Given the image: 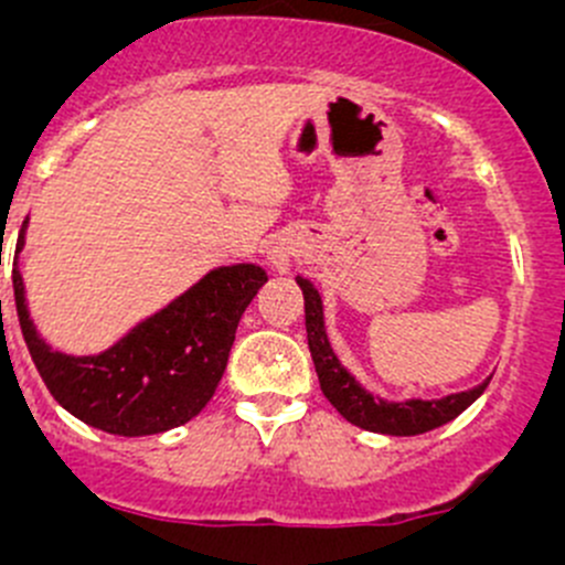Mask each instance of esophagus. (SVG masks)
<instances>
[{"label":"esophagus","mask_w":565,"mask_h":565,"mask_svg":"<svg viewBox=\"0 0 565 565\" xmlns=\"http://www.w3.org/2000/svg\"><path fill=\"white\" fill-rule=\"evenodd\" d=\"M270 262L278 273H287L292 265V248L289 246H273L270 248Z\"/></svg>","instance_id":"obj_1"}]
</instances>
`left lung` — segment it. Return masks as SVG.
I'll list each match as a JSON object with an SVG mask.
<instances>
[{
	"label": "left lung",
	"mask_w": 565,
	"mask_h": 565,
	"mask_svg": "<svg viewBox=\"0 0 565 565\" xmlns=\"http://www.w3.org/2000/svg\"><path fill=\"white\" fill-rule=\"evenodd\" d=\"M300 289H303L306 300V333H309V350L311 361H315L319 388L324 398L344 415L350 424L361 426L366 431H377V435L393 437H413L424 435V431L437 429V426L448 424L465 413L483 391H487L489 380L470 391L451 393L443 398H407V402H385V398L372 396L344 366L339 363L335 352L330 350L328 333H324L322 319V298L315 289V284L298 276Z\"/></svg>",
	"instance_id": "8db88e82"
}]
</instances>
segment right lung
<instances>
[{
	"label": "right lung",
	"mask_w": 565,
	"mask_h": 565,
	"mask_svg": "<svg viewBox=\"0 0 565 565\" xmlns=\"http://www.w3.org/2000/svg\"><path fill=\"white\" fill-rule=\"evenodd\" d=\"M24 230L26 221L15 254ZM265 281L259 265L215 267L100 355H65L40 339L13 262L21 333L45 388L78 420L119 437L158 435L202 413L224 377L237 322Z\"/></svg>",
	"instance_id": "add662e5"
}]
</instances>
